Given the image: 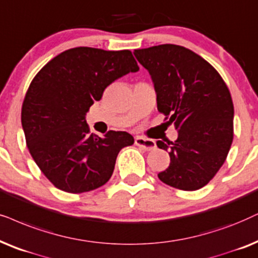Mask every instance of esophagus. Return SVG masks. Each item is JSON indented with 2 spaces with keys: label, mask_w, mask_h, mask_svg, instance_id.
<instances>
[{
  "label": "esophagus",
  "mask_w": 258,
  "mask_h": 258,
  "mask_svg": "<svg viewBox=\"0 0 258 258\" xmlns=\"http://www.w3.org/2000/svg\"><path fill=\"white\" fill-rule=\"evenodd\" d=\"M135 145L141 147V148L145 150H153L156 148V143L154 140L145 139V137H142V136L135 137Z\"/></svg>",
  "instance_id": "obj_1"
}]
</instances>
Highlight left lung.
<instances>
[{"label":"left lung","instance_id":"1","mask_svg":"<svg viewBox=\"0 0 258 258\" xmlns=\"http://www.w3.org/2000/svg\"><path fill=\"white\" fill-rule=\"evenodd\" d=\"M134 54L152 76L159 112L179 130L175 142H156L170 158L159 179L182 190L202 188L225 162L233 140V103L225 82L182 46L165 43Z\"/></svg>","mask_w":258,"mask_h":258}]
</instances>
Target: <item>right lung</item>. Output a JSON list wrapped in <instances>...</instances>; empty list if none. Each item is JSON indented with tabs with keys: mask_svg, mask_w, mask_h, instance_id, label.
<instances>
[{
	"mask_svg": "<svg viewBox=\"0 0 258 258\" xmlns=\"http://www.w3.org/2000/svg\"><path fill=\"white\" fill-rule=\"evenodd\" d=\"M139 66L129 49L76 47L60 53L33 78L21 122L29 153L56 188L84 193L111 178L116 158L134 137L110 130L90 135L85 115L106 86Z\"/></svg>",
	"mask_w": 258,
	"mask_h": 258,
	"instance_id": "1",
	"label": "right lung"
}]
</instances>
